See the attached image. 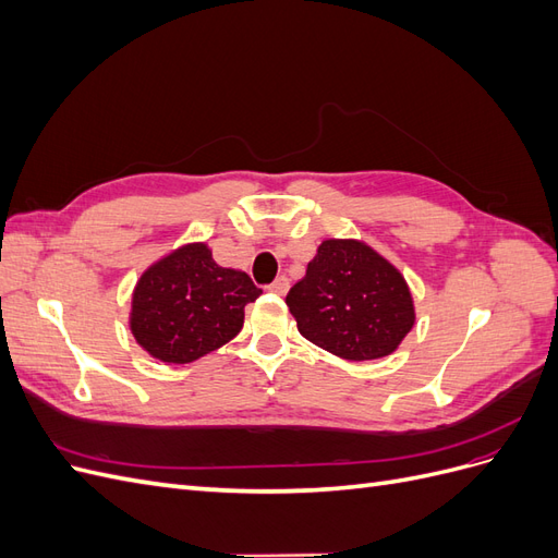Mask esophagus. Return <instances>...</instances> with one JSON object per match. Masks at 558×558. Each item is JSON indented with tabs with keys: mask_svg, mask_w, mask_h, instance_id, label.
I'll list each match as a JSON object with an SVG mask.
<instances>
[{
	"mask_svg": "<svg viewBox=\"0 0 558 558\" xmlns=\"http://www.w3.org/2000/svg\"><path fill=\"white\" fill-rule=\"evenodd\" d=\"M289 286H291V283H289V279H286V277H277L272 283L267 286V289L272 291V293H277V295H283L286 291H289Z\"/></svg>",
	"mask_w": 558,
	"mask_h": 558,
	"instance_id": "34e87169",
	"label": "esophagus"
}]
</instances>
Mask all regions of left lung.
<instances>
[{"mask_svg":"<svg viewBox=\"0 0 558 558\" xmlns=\"http://www.w3.org/2000/svg\"><path fill=\"white\" fill-rule=\"evenodd\" d=\"M298 330L347 361L393 353L414 326V302L398 269L356 240H326L286 295Z\"/></svg>","mask_w":558,"mask_h":558,"instance_id":"1","label":"left lung"}]
</instances>
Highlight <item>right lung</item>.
Returning a JSON list of instances; mask_svg holds the SVG:
<instances>
[{
	"mask_svg": "<svg viewBox=\"0 0 558 558\" xmlns=\"http://www.w3.org/2000/svg\"><path fill=\"white\" fill-rule=\"evenodd\" d=\"M263 291L240 269L221 267L207 244H185L142 275L130 328L150 356L193 363L244 326V307Z\"/></svg>",
	"mask_w": 558,
	"mask_h": 558,
	"instance_id": "obj_1",
	"label": "right lung"
}]
</instances>
